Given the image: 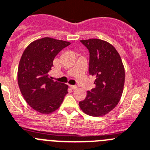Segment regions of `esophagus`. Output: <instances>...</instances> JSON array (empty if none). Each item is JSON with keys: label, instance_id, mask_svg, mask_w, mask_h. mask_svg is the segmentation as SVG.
Listing matches in <instances>:
<instances>
[{"label": "esophagus", "instance_id": "obj_1", "mask_svg": "<svg viewBox=\"0 0 150 150\" xmlns=\"http://www.w3.org/2000/svg\"><path fill=\"white\" fill-rule=\"evenodd\" d=\"M70 88H71V89H76L78 88L76 85H70Z\"/></svg>", "mask_w": 150, "mask_h": 150}]
</instances>
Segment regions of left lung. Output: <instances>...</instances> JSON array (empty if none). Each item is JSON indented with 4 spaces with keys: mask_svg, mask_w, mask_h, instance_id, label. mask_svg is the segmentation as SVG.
I'll use <instances>...</instances> for the list:
<instances>
[{
    "mask_svg": "<svg viewBox=\"0 0 150 150\" xmlns=\"http://www.w3.org/2000/svg\"><path fill=\"white\" fill-rule=\"evenodd\" d=\"M81 42L89 52V75L96 79L95 87L79 106L90 116L105 115L115 108L123 93L125 71L122 60L115 48L104 40L90 39Z\"/></svg>",
    "mask_w": 150,
    "mask_h": 150,
    "instance_id": "1",
    "label": "left lung"
}]
</instances>
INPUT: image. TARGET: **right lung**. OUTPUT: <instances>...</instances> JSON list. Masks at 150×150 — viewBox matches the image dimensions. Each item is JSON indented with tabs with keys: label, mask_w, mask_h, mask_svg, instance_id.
<instances>
[{
	"label": "right lung",
	"mask_w": 150,
	"mask_h": 150,
	"mask_svg": "<svg viewBox=\"0 0 150 150\" xmlns=\"http://www.w3.org/2000/svg\"><path fill=\"white\" fill-rule=\"evenodd\" d=\"M70 42L46 37L30 43L19 63L17 79L27 104L36 111L50 114L59 108L68 93V85L55 81L48 72L53 60Z\"/></svg>",
	"instance_id": "right-lung-1"
}]
</instances>
